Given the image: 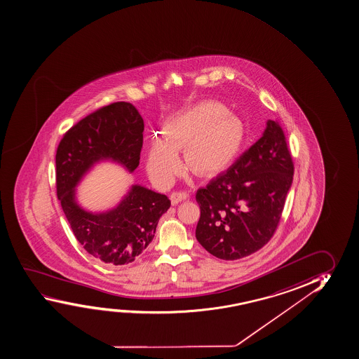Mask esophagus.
<instances>
[{
	"instance_id": "esophagus-1",
	"label": "esophagus",
	"mask_w": 359,
	"mask_h": 359,
	"mask_svg": "<svg viewBox=\"0 0 359 359\" xmlns=\"http://www.w3.org/2000/svg\"><path fill=\"white\" fill-rule=\"evenodd\" d=\"M189 196H188L187 192H173L171 196H170V198H171V203L173 205H176V204L181 203L182 201H186Z\"/></svg>"
}]
</instances>
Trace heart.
<instances>
[{
    "label": "heart",
    "mask_w": 359,
    "mask_h": 359,
    "mask_svg": "<svg viewBox=\"0 0 359 359\" xmlns=\"http://www.w3.org/2000/svg\"><path fill=\"white\" fill-rule=\"evenodd\" d=\"M244 139L239 118L226 114L220 102H197L168 118L163 140L152 141L147 171L158 187H168L182 170L178 152L184 148L187 166L201 176L223 171L236 157Z\"/></svg>",
    "instance_id": "b5f03b06"
}]
</instances>
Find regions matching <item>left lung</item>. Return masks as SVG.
Instances as JSON below:
<instances>
[{
  "label": "left lung",
  "instance_id": "8db88e82",
  "mask_svg": "<svg viewBox=\"0 0 359 359\" xmlns=\"http://www.w3.org/2000/svg\"><path fill=\"white\" fill-rule=\"evenodd\" d=\"M292 176L284 131L268 120L262 137L196 194L199 244L223 260H238L262 249L278 228Z\"/></svg>",
  "mask_w": 359,
  "mask_h": 359
}]
</instances>
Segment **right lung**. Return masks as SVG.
Here are the masks:
<instances>
[{
  "label": "right lung",
  "instance_id": "right-lung-1",
  "mask_svg": "<svg viewBox=\"0 0 359 359\" xmlns=\"http://www.w3.org/2000/svg\"><path fill=\"white\" fill-rule=\"evenodd\" d=\"M142 133L139 110L130 102H114L74 125L55 155L57 196L70 228L86 252L109 266L126 265L141 255L171 201L133 184L113 208L91 212L79 204L75 188L93 167L105 161L133 173L140 163Z\"/></svg>",
  "mask_w": 359,
  "mask_h": 359
}]
</instances>
